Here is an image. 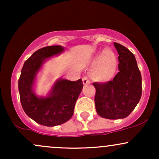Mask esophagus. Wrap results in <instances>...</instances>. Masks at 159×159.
<instances>
[{
	"mask_svg": "<svg viewBox=\"0 0 159 159\" xmlns=\"http://www.w3.org/2000/svg\"><path fill=\"white\" fill-rule=\"evenodd\" d=\"M82 81H83V84L84 85L89 84L90 83V79H89V78L87 77V76H84V77L82 78Z\"/></svg>",
	"mask_w": 159,
	"mask_h": 159,
	"instance_id": "34e87169",
	"label": "esophagus"
}]
</instances>
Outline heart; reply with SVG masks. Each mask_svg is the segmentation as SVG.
Returning a JSON list of instances; mask_svg holds the SVG:
<instances>
[{"mask_svg":"<svg viewBox=\"0 0 159 159\" xmlns=\"http://www.w3.org/2000/svg\"><path fill=\"white\" fill-rule=\"evenodd\" d=\"M114 69L115 61L113 54L110 52L105 51L93 72V75L98 81H107L114 75Z\"/></svg>","mask_w":159,"mask_h":159,"instance_id":"heart-1","label":"heart"}]
</instances>
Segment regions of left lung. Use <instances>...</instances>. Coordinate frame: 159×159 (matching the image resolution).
<instances>
[{"label":"left lung","mask_w":159,"mask_h":159,"mask_svg":"<svg viewBox=\"0 0 159 159\" xmlns=\"http://www.w3.org/2000/svg\"><path fill=\"white\" fill-rule=\"evenodd\" d=\"M117 51L119 72L112 81L94 82L95 105L100 116L109 120L129 116L139 102L142 94V79L135 57L129 49L114 43Z\"/></svg>","instance_id":"left-lung-1"}]
</instances>
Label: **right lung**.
Returning <instances> with one entry per match:
<instances>
[{"label": "right lung", "mask_w": 159, "mask_h": 159, "mask_svg": "<svg viewBox=\"0 0 159 159\" xmlns=\"http://www.w3.org/2000/svg\"><path fill=\"white\" fill-rule=\"evenodd\" d=\"M63 51L61 45L37 50L25 62L19 79L20 101L23 110L29 117L45 126L61 125L72 117L76 101L83 88L81 79L76 81L60 79L54 84L47 97H37L33 92L35 77L45 58Z\"/></svg>", "instance_id": "obj_1"}]
</instances>
